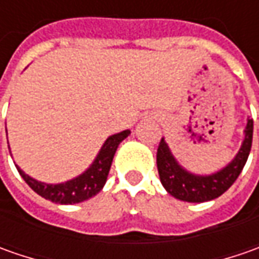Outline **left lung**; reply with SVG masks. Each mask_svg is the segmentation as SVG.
Segmentation results:
<instances>
[{
  "label": "left lung",
  "mask_w": 259,
  "mask_h": 259,
  "mask_svg": "<svg viewBox=\"0 0 259 259\" xmlns=\"http://www.w3.org/2000/svg\"><path fill=\"white\" fill-rule=\"evenodd\" d=\"M252 133L254 121L248 116L241 148L224 168L212 174H196L186 170L177 161L164 138H161L157 150V168L163 187L176 199L190 203H202L219 197L235 183L242 171L251 151Z\"/></svg>",
  "instance_id": "left-lung-1"
}]
</instances>
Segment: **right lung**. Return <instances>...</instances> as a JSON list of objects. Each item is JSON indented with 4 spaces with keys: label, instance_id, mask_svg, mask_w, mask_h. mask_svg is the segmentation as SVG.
Listing matches in <instances>:
<instances>
[{
    "label": "right lung",
    "instance_id": "obj_1",
    "mask_svg": "<svg viewBox=\"0 0 259 259\" xmlns=\"http://www.w3.org/2000/svg\"><path fill=\"white\" fill-rule=\"evenodd\" d=\"M130 134H131V131L125 130L118 134L108 137L104 145L101 147L99 153L95 157L92 164L89 165L83 173H80L67 182H63V183L52 184L38 182L31 176L25 174L18 165H15V167H17L20 176L24 179L25 183L28 184L35 193L45 197L46 200H50L53 203L59 204L80 203V202H85L88 199L96 196L104 189L109 170H111L114 155L116 153V148ZM8 148H10V145H8Z\"/></svg>",
    "mask_w": 259,
    "mask_h": 259
}]
</instances>
